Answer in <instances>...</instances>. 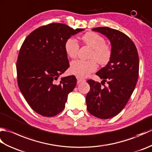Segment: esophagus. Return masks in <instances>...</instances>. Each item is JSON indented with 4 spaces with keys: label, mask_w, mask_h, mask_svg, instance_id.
<instances>
[{
    "label": "esophagus",
    "mask_w": 152,
    "mask_h": 152,
    "mask_svg": "<svg viewBox=\"0 0 152 152\" xmlns=\"http://www.w3.org/2000/svg\"><path fill=\"white\" fill-rule=\"evenodd\" d=\"M83 82H85V80L84 79L79 78H77V82H78V83H80Z\"/></svg>",
    "instance_id": "obj_1"
}]
</instances>
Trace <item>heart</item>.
<instances>
[{"instance_id":"1","label":"heart","mask_w":152,"mask_h":152,"mask_svg":"<svg viewBox=\"0 0 152 152\" xmlns=\"http://www.w3.org/2000/svg\"><path fill=\"white\" fill-rule=\"evenodd\" d=\"M83 44L92 48L90 60L77 59L70 64V72L78 78H85L97 69V62L101 65H106L111 60L113 50L110 44L105 42L104 38L95 32H88L81 37ZM80 45L76 39L69 38L64 43V50L71 58L78 55Z\"/></svg>"}]
</instances>
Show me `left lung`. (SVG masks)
I'll use <instances>...</instances> for the list:
<instances>
[{
    "instance_id": "1",
    "label": "left lung",
    "mask_w": 152,
    "mask_h": 152,
    "mask_svg": "<svg viewBox=\"0 0 152 152\" xmlns=\"http://www.w3.org/2000/svg\"><path fill=\"white\" fill-rule=\"evenodd\" d=\"M92 30L108 38L113 53L107 65L96 73L103 79L101 83L93 80L87 82L90 86L86 95L87 109L96 118L109 119L124 108L134 91L139 72V58L134 42L122 32L104 27ZM105 82L108 83L106 86Z\"/></svg>"
}]
</instances>
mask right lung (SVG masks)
Masks as SVG:
<instances>
[{"instance_id":"1","label":"right lung","mask_w":152,"mask_h":152,"mask_svg":"<svg viewBox=\"0 0 152 152\" xmlns=\"http://www.w3.org/2000/svg\"><path fill=\"white\" fill-rule=\"evenodd\" d=\"M84 29L59 23L44 25L25 38L16 63L19 88L34 111L46 117L62 112L69 93L75 88L74 75L58 78L70 66L64 43Z\"/></svg>"}]
</instances>
